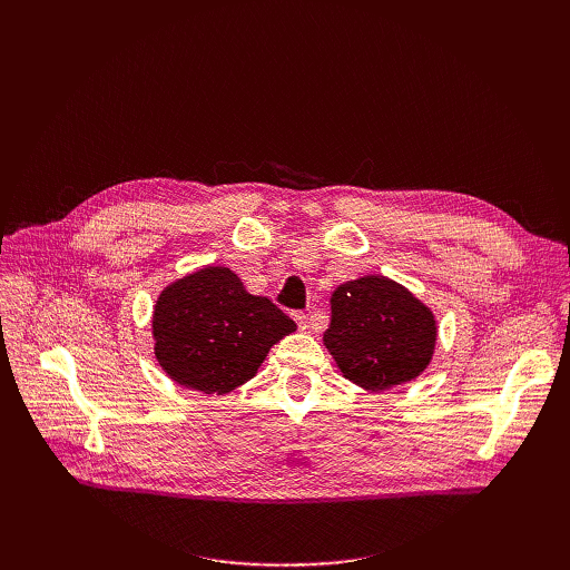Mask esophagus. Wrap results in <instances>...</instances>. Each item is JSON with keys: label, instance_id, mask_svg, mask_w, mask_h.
<instances>
[{"label": "esophagus", "instance_id": "esophagus-1", "mask_svg": "<svg viewBox=\"0 0 570 570\" xmlns=\"http://www.w3.org/2000/svg\"><path fill=\"white\" fill-rule=\"evenodd\" d=\"M295 317V322H297V327L302 330V332H306V330H311V322H308V317L304 315V313H295L293 315Z\"/></svg>", "mask_w": 570, "mask_h": 570}]
</instances>
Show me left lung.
Segmentation results:
<instances>
[{"mask_svg": "<svg viewBox=\"0 0 570 570\" xmlns=\"http://www.w3.org/2000/svg\"><path fill=\"white\" fill-rule=\"evenodd\" d=\"M324 347L345 379L363 390L409 383L431 365L438 320L409 288L383 275H363L332 293Z\"/></svg>", "mask_w": 570, "mask_h": 570, "instance_id": "8db88e82", "label": "left lung"}]
</instances>
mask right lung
<instances>
[{
	"label": "right lung",
	"instance_id": "obj_1",
	"mask_svg": "<svg viewBox=\"0 0 570 570\" xmlns=\"http://www.w3.org/2000/svg\"><path fill=\"white\" fill-rule=\"evenodd\" d=\"M153 350L171 381L227 394L250 381L295 322L253 295L225 266H203L161 288L153 306Z\"/></svg>",
	"mask_w": 570,
	"mask_h": 570
}]
</instances>
